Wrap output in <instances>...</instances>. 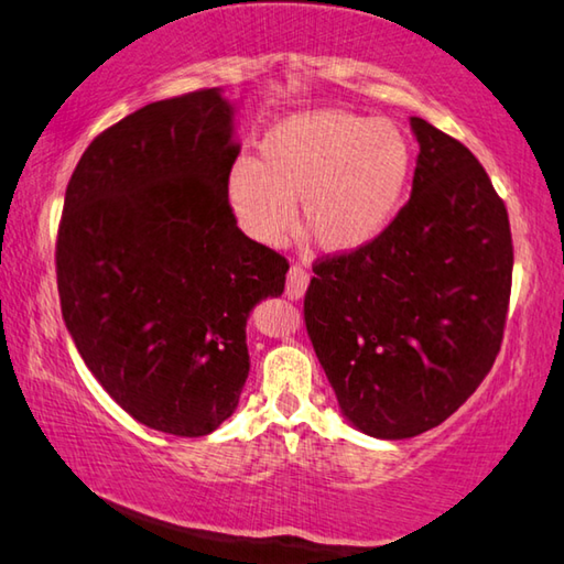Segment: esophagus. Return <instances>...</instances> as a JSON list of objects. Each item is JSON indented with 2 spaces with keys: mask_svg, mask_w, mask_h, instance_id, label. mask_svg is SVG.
Wrapping results in <instances>:
<instances>
[{
  "mask_svg": "<svg viewBox=\"0 0 564 564\" xmlns=\"http://www.w3.org/2000/svg\"><path fill=\"white\" fill-rule=\"evenodd\" d=\"M310 288V272L302 264H292L288 272V284H284V294L290 300H302L304 292Z\"/></svg>",
  "mask_w": 564,
  "mask_h": 564,
  "instance_id": "obj_1",
  "label": "esophagus"
}]
</instances>
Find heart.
<instances>
[{
  "label": "heart",
  "instance_id": "heart-1",
  "mask_svg": "<svg viewBox=\"0 0 564 564\" xmlns=\"http://www.w3.org/2000/svg\"><path fill=\"white\" fill-rule=\"evenodd\" d=\"M260 158H237L227 173V203L257 242H282L302 223L329 252H349L393 220L411 175V145L399 126L347 111L284 118L262 135Z\"/></svg>",
  "mask_w": 564,
  "mask_h": 564
}]
</instances>
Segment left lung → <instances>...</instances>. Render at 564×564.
I'll return each mask as SVG.
<instances>
[{
	"instance_id": "left-lung-1",
	"label": "left lung",
	"mask_w": 564,
	"mask_h": 564,
	"mask_svg": "<svg viewBox=\"0 0 564 564\" xmlns=\"http://www.w3.org/2000/svg\"><path fill=\"white\" fill-rule=\"evenodd\" d=\"M409 203L379 237L314 264L304 324L337 401L377 438L446 421L496 364L512 284L508 210L466 145L411 118Z\"/></svg>"
}]
</instances>
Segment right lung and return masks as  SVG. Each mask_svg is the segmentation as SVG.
Listing matches in <instances>:
<instances>
[{
	"mask_svg": "<svg viewBox=\"0 0 564 564\" xmlns=\"http://www.w3.org/2000/svg\"><path fill=\"white\" fill-rule=\"evenodd\" d=\"M237 153L217 88L148 104L86 148L58 220V300L78 354L126 413L181 438L232 416L247 314L290 270L237 227Z\"/></svg>",
	"mask_w": 564,
	"mask_h": 564,
	"instance_id": "obj_1",
	"label": "right lung"
}]
</instances>
